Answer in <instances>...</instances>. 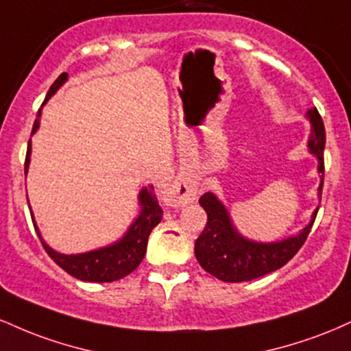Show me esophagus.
<instances>
[{"label": "esophagus", "mask_w": 351, "mask_h": 351, "mask_svg": "<svg viewBox=\"0 0 351 351\" xmlns=\"http://www.w3.org/2000/svg\"><path fill=\"white\" fill-rule=\"evenodd\" d=\"M196 195H198V188L193 183H189V181L181 178L171 181L167 188L168 199L175 206H183V204L193 203L196 199Z\"/></svg>", "instance_id": "34e87169"}]
</instances>
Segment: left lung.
<instances>
[{
	"label": "left lung",
	"instance_id": "8db88e82",
	"mask_svg": "<svg viewBox=\"0 0 351 351\" xmlns=\"http://www.w3.org/2000/svg\"><path fill=\"white\" fill-rule=\"evenodd\" d=\"M307 117L312 123L308 148L318 160V173L322 175L318 196L322 198L325 173V127L317 108H310ZM199 204L206 211L208 223L195 243V256L204 271L224 282L254 280L287 264L307 241L318 211L317 208L310 223L297 236L277 243H256L237 232L228 209L213 193H204L199 198Z\"/></svg>",
	"mask_w": 351,
	"mask_h": 351
}]
</instances>
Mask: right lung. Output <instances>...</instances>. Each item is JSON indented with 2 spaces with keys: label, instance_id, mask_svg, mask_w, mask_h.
<instances>
[{
  "label": "right lung",
  "instance_id": "add662e5",
  "mask_svg": "<svg viewBox=\"0 0 351 351\" xmlns=\"http://www.w3.org/2000/svg\"><path fill=\"white\" fill-rule=\"evenodd\" d=\"M67 80V74L62 72L56 82L52 84L49 92H47V99L51 95L56 94V90L62 86ZM46 99V100H47ZM39 117H41V110H39L38 119L33 125V134L39 128ZM29 156H31V140L27 143V153H26V163H24V171L27 173L29 168ZM140 204H142V213L136 217L128 231L125 232V236L120 241H117L115 244L107 245V247L95 249V251L84 252V254H60L54 249L49 247L44 243L41 232H39L38 226L33 223L34 229L38 232L39 239H41L43 247L46 249V252L49 254V257L54 261L59 267H62L67 274H71L72 277L79 280L86 282H114L122 279V277L128 276L130 272H134L138 267L142 259L147 252V243L148 236H150L152 229L162 221L163 217V209L160 208L158 199H156L155 189L153 186L143 188L140 191Z\"/></svg>",
  "mask_w": 351,
  "mask_h": 351
}]
</instances>
